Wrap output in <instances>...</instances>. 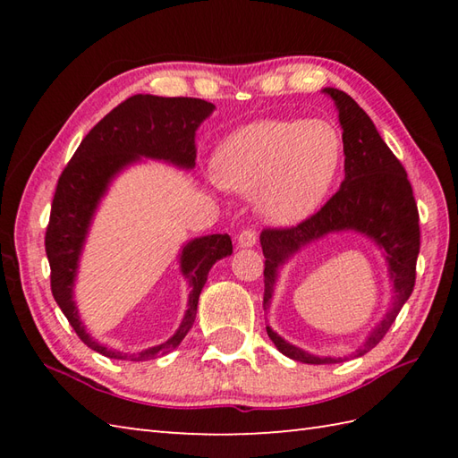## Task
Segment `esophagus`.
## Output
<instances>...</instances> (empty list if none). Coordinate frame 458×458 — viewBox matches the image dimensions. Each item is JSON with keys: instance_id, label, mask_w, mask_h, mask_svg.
<instances>
[{"instance_id": "34e87169", "label": "esophagus", "mask_w": 458, "mask_h": 458, "mask_svg": "<svg viewBox=\"0 0 458 458\" xmlns=\"http://www.w3.org/2000/svg\"><path fill=\"white\" fill-rule=\"evenodd\" d=\"M256 242H258V234L254 230H244V232H240V234H238V246L240 248H251V246H256Z\"/></svg>"}]
</instances>
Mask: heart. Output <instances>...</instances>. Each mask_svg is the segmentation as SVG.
Returning a JSON list of instances; mask_svg holds the SVG:
<instances>
[{
    "label": "heart",
    "mask_w": 458,
    "mask_h": 458,
    "mask_svg": "<svg viewBox=\"0 0 458 458\" xmlns=\"http://www.w3.org/2000/svg\"><path fill=\"white\" fill-rule=\"evenodd\" d=\"M344 161V141L327 120H261L224 140L214 153V182L254 194L261 218L295 226L328 197Z\"/></svg>",
    "instance_id": "1"
}]
</instances>
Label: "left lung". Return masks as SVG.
<instances>
[{"label": "left lung", "instance_id": "8db88e82", "mask_svg": "<svg viewBox=\"0 0 458 458\" xmlns=\"http://www.w3.org/2000/svg\"><path fill=\"white\" fill-rule=\"evenodd\" d=\"M335 100L344 141V181L323 208L293 228L264 230L259 236L266 256L264 309L274 297L279 269L305 246L335 232H356L382 250L392 281V303L369 330L364 344L344 358L317 356L281 338L269 325L267 336L281 354L303 364H338L364 356L386 336L415 285L420 256V212L407 173L387 148L374 122L343 90L323 89Z\"/></svg>", "mask_w": 458, "mask_h": 458}]
</instances>
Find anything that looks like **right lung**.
I'll use <instances>...</instances> for the list:
<instances>
[{"label":"right lung","mask_w":458,"mask_h":458,"mask_svg":"<svg viewBox=\"0 0 458 458\" xmlns=\"http://www.w3.org/2000/svg\"><path fill=\"white\" fill-rule=\"evenodd\" d=\"M212 112L214 104L207 100L135 94L94 125L58 179L45 236V250L51 266V291L74 333L86 346L102 356L143 362L169 354L177 348L197 317L199 297L208 279L210 267L232 254L228 234L192 238L182 246L179 266L191 287L189 303L179 328L163 344L133 354L120 352L100 344L86 330L79 315L74 284L79 276L81 256L96 210L110 184L122 171L141 163V159L163 161L184 171L194 169L197 130Z\"/></svg>","instance_id":"1"}]
</instances>
